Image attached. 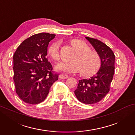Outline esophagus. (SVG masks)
I'll return each instance as SVG.
<instances>
[{
	"label": "esophagus",
	"mask_w": 135,
	"mask_h": 135,
	"mask_svg": "<svg viewBox=\"0 0 135 135\" xmlns=\"http://www.w3.org/2000/svg\"><path fill=\"white\" fill-rule=\"evenodd\" d=\"M59 77H60V78L61 79H66L68 78V75L65 74H60L59 75Z\"/></svg>",
	"instance_id": "esophagus-1"
}]
</instances>
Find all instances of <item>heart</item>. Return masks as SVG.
Returning <instances> with one entry per match:
<instances>
[{
    "label": "heart",
    "instance_id": "heart-1",
    "mask_svg": "<svg viewBox=\"0 0 135 135\" xmlns=\"http://www.w3.org/2000/svg\"><path fill=\"white\" fill-rule=\"evenodd\" d=\"M72 45L78 51L73 58V61L61 62L56 66V69L65 73H77L82 72L85 77H91L98 73L101 66V60L98 53L91 50L86 42L79 39L71 41ZM61 42H53L50 46L49 53L55 61L60 59Z\"/></svg>",
    "mask_w": 135,
    "mask_h": 135
}]
</instances>
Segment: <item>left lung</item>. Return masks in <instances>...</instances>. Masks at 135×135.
Returning a JSON list of instances; mask_svg holds the SVG:
<instances>
[{
  "label": "left lung",
  "instance_id": "obj_1",
  "mask_svg": "<svg viewBox=\"0 0 135 135\" xmlns=\"http://www.w3.org/2000/svg\"><path fill=\"white\" fill-rule=\"evenodd\" d=\"M100 56L101 66L97 74L89 79L79 80L75 95L84 104H95L101 101L110 90L114 73L115 55L108 45L96 38L85 37Z\"/></svg>",
  "mask_w": 135,
  "mask_h": 135
}]
</instances>
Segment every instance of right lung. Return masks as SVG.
Here are the masks:
<instances>
[{"label": "right lung", "mask_w": 135, "mask_h": 135, "mask_svg": "<svg viewBox=\"0 0 135 135\" xmlns=\"http://www.w3.org/2000/svg\"><path fill=\"white\" fill-rule=\"evenodd\" d=\"M56 35L42 32L26 38L13 55V80L16 92L24 102L37 104L47 98L58 79L48 61L47 47Z\"/></svg>", "instance_id": "right-lung-1"}]
</instances>
